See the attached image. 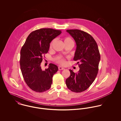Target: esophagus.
<instances>
[{"label":"esophagus","instance_id":"obj_1","mask_svg":"<svg viewBox=\"0 0 121 121\" xmlns=\"http://www.w3.org/2000/svg\"><path fill=\"white\" fill-rule=\"evenodd\" d=\"M58 69H59V70H64V68H63V67H58Z\"/></svg>","mask_w":121,"mask_h":121}]
</instances>
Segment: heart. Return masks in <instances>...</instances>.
<instances>
[{"label":"heart","instance_id":"obj_1","mask_svg":"<svg viewBox=\"0 0 121 121\" xmlns=\"http://www.w3.org/2000/svg\"><path fill=\"white\" fill-rule=\"evenodd\" d=\"M63 40H64V43L65 44H66V43H69V42H72V43H73V39H72L71 38L69 37H64L63 38ZM55 41V40L53 39L52 40L51 42L50 43V48H52V45L54 43ZM57 61L58 63L61 64V65H64L66 63V61H65V60L61 58V57H59L57 60Z\"/></svg>","mask_w":121,"mask_h":121}]
</instances>
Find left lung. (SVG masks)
Segmentation results:
<instances>
[{
    "label": "left lung",
    "instance_id": "1",
    "mask_svg": "<svg viewBox=\"0 0 121 121\" xmlns=\"http://www.w3.org/2000/svg\"><path fill=\"white\" fill-rule=\"evenodd\" d=\"M74 39L76 49L73 60L80 68L77 73L70 69L66 84L71 91L80 93L87 89L95 81L98 71L100 54L97 44L91 35L78 29L67 30Z\"/></svg>",
    "mask_w": 121,
    "mask_h": 121
}]
</instances>
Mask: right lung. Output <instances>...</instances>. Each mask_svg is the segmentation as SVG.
Wrapping results in <instances>:
<instances>
[{"label": "right lung", "instance_id": "obj_1", "mask_svg": "<svg viewBox=\"0 0 121 121\" xmlns=\"http://www.w3.org/2000/svg\"><path fill=\"white\" fill-rule=\"evenodd\" d=\"M61 33L60 30L52 28L35 30L28 35L21 49L20 65L23 78L27 86L36 92L46 91L51 86L52 76L58 68L50 63L48 69L42 70L40 64L50 42Z\"/></svg>", "mask_w": 121, "mask_h": 121}]
</instances>
